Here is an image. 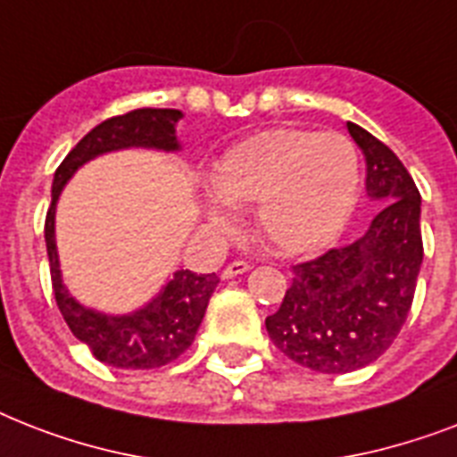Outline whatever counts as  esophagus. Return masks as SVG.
<instances>
[{
  "label": "esophagus",
  "instance_id": "34e87169",
  "mask_svg": "<svg viewBox=\"0 0 457 457\" xmlns=\"http://www.w3.org/2000/svg\"><path fill=\"white\" fill-rule=\"evenodd\" d=\"M246 270H251V263H246V261H232V263L225 265L222 278L232 279V278H237V275H244Z\"/></svg>",
  "mask_w": 457,
  "mask_h": 457
}]
</instances>
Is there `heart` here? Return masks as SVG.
Segmentation results:
<instances>
[{"label":"heart","instance_id":"1","mask_svg":"<svg viewBox=\"0 0 457 457\" xmlns=\"http://www.w3.org/2000/svg\"><path fill=\"white\" fill-rule=\"evenodd\" d=\"M361 163L339 132L263 130L237 142L215 163L206 206L215 228L232 225V208L256 206V229L272 249L305 256L339 239L353 213Z\"/></svg>","mask_w":457,"mask_h":457}]
</instances>
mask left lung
<instances>
[{
	"label": "left lung",
	"mask_w": 457,
	"mask_h": 457,
	"mask_svg": "<svg viewBox=\"0 0 457 457\" xmlns=\"http://www.w3.org/2000/svg\"><path fill=\"white\" fill-rule=\"evenodd\" d=\"M365 156V189L379 211L355 242L294 265L292 287L265 318L272 344L294 362L344 375L375 362L411 312L420 265V192L389 146L346 123Z\"/></svg>",
	"instance_id": "left-lung-1"
}]
</instances>
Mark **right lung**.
I'll use <instances>...</instances> for the list:
<instances>
[{
  "label": "right lung",
  "mask_w": 457,
  "mask_h": 457,
  "mask_svg": "<svg viewBox=\"0 0 457 457\" xmlns=\"http://www.w3.org/2000/svg\"><path fill=\"white\" fill-rule=\"evenodd\" d=\"M182 118L178 109H135L123 116L109 118L85 135L71 149L63 163L54 172L52 206L46 211L45 242L52 270V287L61 315L71 332L87 344L96 361L123 370H154L168 365L192 346L199 329L208 299L220 279L211 275H196L192 270H178L161 292L139 311L128 315H106L92 311L71 296L61 279L54 218L61 189L73 178V172L92 158L118 149H158L178 152L179 142L175 125Z\"/></svg>",
  "instance_id": "right-lung-1"
}]
</instances>
